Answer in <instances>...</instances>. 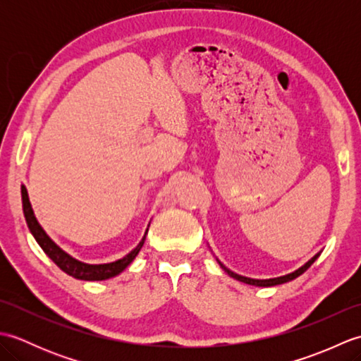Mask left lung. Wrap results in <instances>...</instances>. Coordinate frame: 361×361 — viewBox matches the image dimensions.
<instances>
[{
    "mask_svg": "<svg viewBox=\"0 0 361 361\" xmlns=\"http://www.w3.org/2000/svg\"><path fill=\"white\" fill-rule=\"evenodd\" d=\"M319 255L321 252H318V255H315L313 256L309 262H305L302 267H299L298 270H295L293 273H288V274H286V276H279V278H273V279H251V278H245V276H240V274H237V273H234V271H231V270H228V268L221 264V262H219L220 264V267L224 268V270L231 276V278H234V279H237V281H240V282H245V283H250V286H256V287H273V286H279V283H286V282H290V281H293V279H296L298 276H301L305 270H309L310 268V265L315 262V260L319 257Z\"/></svg>",
    "mask_w": 361,
    "mask_h": 361,
    "instance_id": "obj_1",
    "label": "left lung"
}]
</instances>
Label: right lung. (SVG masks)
<instances>
[{"instance_id": "1", "label": "right lung", "mask_w": 361, "mask_h": 361, "mask_svg": "<svg viewBox=\"0 0 361 361\" xmlns=\"http://www.w3.org/2000/svg\"><path fill=\"white\" fill-rule=\"evenodd\" d=\"M21 200H23V212H25V219L29 231L32 233V235L35 237L37 243L40 245L42 250L48 255V257H51V260L56 264L60 270L65 271L66 274L73 276L75 279H82V281H105L114 278L119 273H122L126 268L133 262V259L137 256V252L142 248L144 240H145V234H147L149 228L145 229V234L141 239V242L137 243V247L135 250H132L128 252L127 256H124L119 260H114V262L110 264H99V265H93V264H83L80 260L74 259L73 256L68 255L59 245L54 243L51 240V237L44 233V229L38 224L32 206H30L29 202V195H27V189L25 186H21Z\"/></svg>"}]
</instances>
